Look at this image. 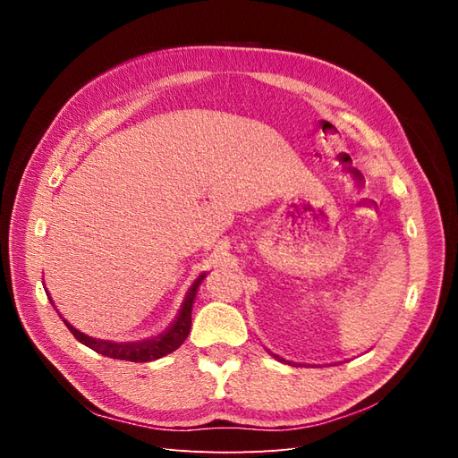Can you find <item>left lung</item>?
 Masks as SVG:
<instances>
[{"label": "left lung", "mask_w": 458, "mask_h": 458, "mask_svg": "<svg viewBox=\"0 0 458 458\" xmlns=\"http://www.w3.org/2000/svg\"><path fill=\"white\" fill-rule=\"evenodd\" d=\"M269 353H271V352H269ZM271 355H273L275 359H279V361H284V359H283V357H279V355H275V353H271Z\"/></svg>", "instance_id": "left-lung-1"}]
</instances>
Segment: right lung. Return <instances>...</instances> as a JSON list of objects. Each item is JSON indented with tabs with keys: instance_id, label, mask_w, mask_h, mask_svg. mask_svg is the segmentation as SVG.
I'll return each mask as SVG.
<instances>
[{
	"instance_id": "right-lung-1",
	"label": "right lung",
	"mask_w": 458,
	"mask_h": 458,
	"mask_svg": "<svg viewBox=\"0 0 458 458\" xmlns=\"http://www.w3.org/2000/svg\"><path fill=\"white\" fill-rule=\"evenodd\" d=\"M206 273L199 275V279H195V283L191 284L189 293L182 303V310H179L175 321L165 328L162 335H158L157 338L150 340H143V342H110V340H97L91 338L84 332H80L78 328H74L71 323L63 318L64 325L68 327V330L72 332L74 338L78 342H81L88 348H91L93 352L101 353L105 357L110 359H120V361H131V363H147V361H155V359H160L164 355H168L172 352H175L179 345H182L189 335L191 330V311H192V303H195L197 298V290L200 286V283L204 281ZM46 288V286H44ZM47 293V288H46ZM47 298L51 301V296L47 293ZM53 303V301H51Z\"/></svg>"
}]
</instances>
